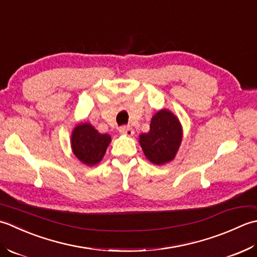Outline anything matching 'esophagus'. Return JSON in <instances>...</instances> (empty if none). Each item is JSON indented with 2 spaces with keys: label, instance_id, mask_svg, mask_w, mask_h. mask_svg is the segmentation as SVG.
I'll list each match as a JSON object with an SVG mask.
<instances>
[{
  "label": "esophagus",
  "instance_id": "esophagus-1",
  "mask_svg": "<svg viewBox=\"0 0 257 257\" xmlns=\"http://www.w3.org/2000/svg\"><path fill=\"white\" fill-rule=\"evenodd\" d=\"M119 133L124 134V135H127V136H132L134 134V131H133L132 127L128 126V125H126V126L124 125V126L119 127Z\"/></svg>",
  "mask_w": 257,
  "mask_h": 257
}]
</instances>
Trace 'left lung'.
Segmentation results:
<instances>
[{"label": "left lung", "mask_w": 257, "mask_h": 257, "mask_svg": "<svg viewBox=\"0 0 257 257\" xmlns=\"http://www.w3.org/2000/svg\"><path fill=\"white\" fill-rule=\"evenodd\" d=\"M182 141V127L167 109H161L152 117L150 132L140 135V144L152 163L162 165L175 158Z\"/></svg>", "instance_id": "obj_1"}]
</instances>
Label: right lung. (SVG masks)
I'll return each instance as SVG.
<instances>
[{
  "label": "right lung",
  "mask_w": 257,
  "mask_h": 257,
  "mask_svg": "<svg viewBox=\"0 0 257 257\" xmlns=\"http://www.w3.org/2000/svg\"><path fill=\"white\" fill-rule=\"evenodd\" d=\"M111 142L108 134H99L91 124L77 125L72 134V149L76 158L86 165H95L103 159Z\"/></svg>",
  "instance_id": "1"
}]
</instances>
